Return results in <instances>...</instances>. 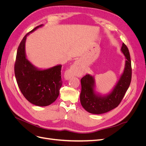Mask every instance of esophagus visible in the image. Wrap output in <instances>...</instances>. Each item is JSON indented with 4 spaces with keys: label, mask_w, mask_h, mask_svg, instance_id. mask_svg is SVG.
Masks as SVG:
<instances>
[{
    "label": "esophagus",
    "mask_w": 146,
    "mask_h": 146,
    "mask_svg": "<svg viewBox=\"0 0 146 146\" xmlns=\"http://www.w3.org/2000/svg\"><path fill=\"white\" fill-rule=\"evenodd\" d=\"M80 60H77L75 61L74 63L70 66L68 70V76L69 77H73L75 76H79L81 74V70L80 68Z\"/></svg>",
    "instance_id": "1"
}]
</instances>
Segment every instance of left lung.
<instances>
[{
  "mask_svg": "<svg viewBox=\"0 0 146 146\" xmlns=\"http://www.w3.org/2000/svg\"><path fill=\"white\" fill-rule=\"evenodd\" d=\"M121 50L125 58L124 69L109 93L102 95L96 92L95 79L91 75L86 74L81 79L80 102L88 112L95 114L108 112L116 108L124 96L130 85L131 66L129 50L124 43H122Z\"/></svg>",
  "mask_w": 146,
  "mask_h": 146,
  "instance_id": "obj_1",
  "label": "left lung"
}]
</instances>
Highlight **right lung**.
Returning <instances> with one entry per match:
<instances>
[{"label":"right lung","instance_id":"1","mask_svg":"<svg viewBox=\"0 0 146 146\" xmlns=\"http://www.w3.org/2000/svg\"><path fill=\"white\" fill-rule=\"evenodd\" d=\"M42 26L35 27L23 38L17 48L15 64V77L21 92L31 104L39 107H46L54 102L59 96L63 83L61 77L62 65L39 69L27 58V37Z\"/></svg>","mask_w":146,"mask_h":146}]
</instances>
